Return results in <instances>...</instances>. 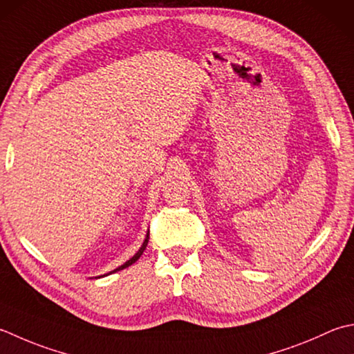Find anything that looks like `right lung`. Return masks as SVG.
I'll use <instances>...</instances> for the list:
<instances>
[{"mask_svg":"<svg viewBox=\"0 0 354 354\" xmlns=\"http://www.w3.org/2000/svg\"><path fill=\"white\" fill-rule=\"evenodd\" d=\"M147 244H149V232H147V234H145V239H144V242H142V245H141L140 250H138V252H136L133 256H131V258H130L129 261L124 262L122 266H120V267H118V268L112 270V272H110V273H116V272H120V270H124V268H126V267H129V266H131V264H135V262L141 258V254L144 253V250H145V247H147ZM110 273L101 274V276H96V278H102V276H107V274H110Z\"/></svg>","mask_w":354,"mask_h":354,"instance_id":"right-lung-1","label":"right lung"}]
</instances>
